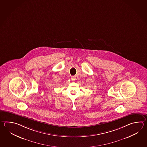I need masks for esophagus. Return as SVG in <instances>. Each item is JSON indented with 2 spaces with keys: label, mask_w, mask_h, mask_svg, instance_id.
<instances>
[{
  "label": "esophagus",
  "mask_w": 147,
  "mask_h": 147,
  "mask_svg": "<svg viewBox=\"0 0 147 147\" xmlns=\"http://www.w3.org/2000/svg\"><path fill=\"white\" fill-rule=\"evenodd\" d=\"M71 78V80H72V81H75L76 78V77H75V76H72Z\"/></svg>",
  "instance_id": "1"
}]
</instances>
